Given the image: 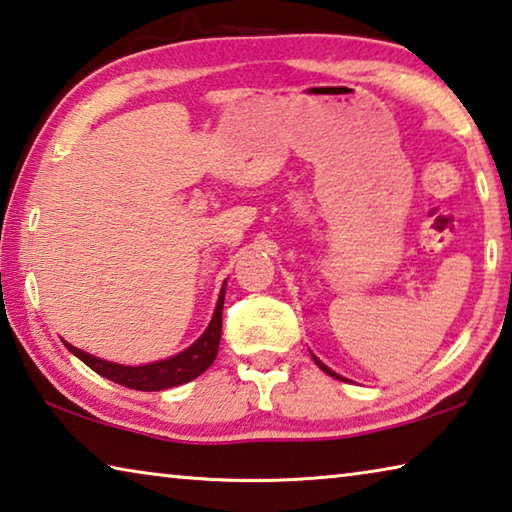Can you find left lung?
Returning <instances> with one entry per match:
<instances>
[{"label": "left lung", "mask_w": 512, "mask_h": 512, "mask_svg": "<svg viewBox=\"0 0 512 512\" xmlns=\"http://www.w3.org/2000/svg\"><path fill=\"white\" fill-rule=\"evenodd\" d=\"M311 359H314V361H316V366H318L320 370H323V372H327V375H329V377H334V379H341V381H348V379H345V377H341V375H339V372H334L332 368H327V366H325V363H323V361H320V359L316 357V354H314V352H311Z\"/></svg>", "instance_id": "1"}]
</instances>
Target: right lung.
Wrapping results in <instances>:
<instances>
[{
	"mask_svg": "<svg viewBox=\"0 0 512 512\" xmlns=\"http://www.w3.org/2000/svg\"><path fill=\"white\" fill-rule=\"evenodd\" d=\"M225 282L221 287L219 300H216L212 320H210V325L205 327V332L198 336V339L189 345L187 350L173 354V357H169V359L144 363V366H124V363H115V361L94 357V354L74 348V345L67 341H63V343H65V348L74 354V357H79L85 366H90L94 372H97V375L115 381V384H121L126 388H133V391H164V388L187 384V381H192L198 375H203V372L214 363L216 352H219Z\"/></svg>",
	"mask_w": 512,
	"mask_h": 512,
	"instance_id": "1",
	"label": "right lung"
}]
</instances>
